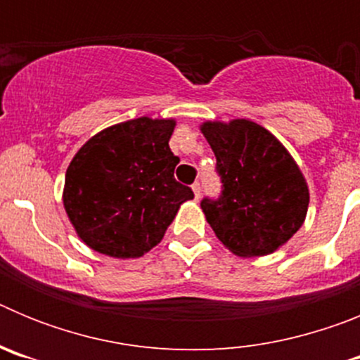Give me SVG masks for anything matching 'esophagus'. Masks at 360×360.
I'll return each mask as SVG.
<instances>
[{
    "instance_id": "obj_1",
    "label": "esophagus",
    "mask_w": 360,
    "mask_h": 360,
    "mask_svg": "<svg viewBox=\"0 0 360 360\" xmlns=\"http://www.w3.org/2000/svg\"><path fill=\"white\" fill-rule=\"evenodd\" d=\"M193 193H195V198L196 200H198L200 196H202V186H200V182L193 184Z\"/></svg>"
}]
</instances>
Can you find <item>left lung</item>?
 Wrapping results in <instances>:
<instances>
[{"label": "left lung", "instance_id": "obj_1", "mask_svg": "<svg viewBox=\"0 0 360 360\" xmlns=\"http://www.w3.org/2000/svg\"><path fill=\"white\" fill-rule=\"evenodd\" d=\"M202 133L216 157L218 196L202 209L218 240L238 256L274 252L303 225L308 187L288 151L252 120L205 122Z\"/></svg>", "mask_w": 360, "mask_h": 360}]
</instances>
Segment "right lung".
Masks as SVG:
<instances>
[{"instance_id":"1","label":"right lung","mask_w":360,"mask_h":360,"mask_svg":"<svg viewBox=\"0 0 360 360\" xmlns=\"http://www.w3.org/2000/svg\"><path fill=\"white\" fill-rule=\"evenodd\" d=\"M174 120L148 117L91 136L70 162L66 214L88 247L111 257H141L160 243L178 209L195 198L176 182L169 149Z\"/></svg>"}]
</instances>
